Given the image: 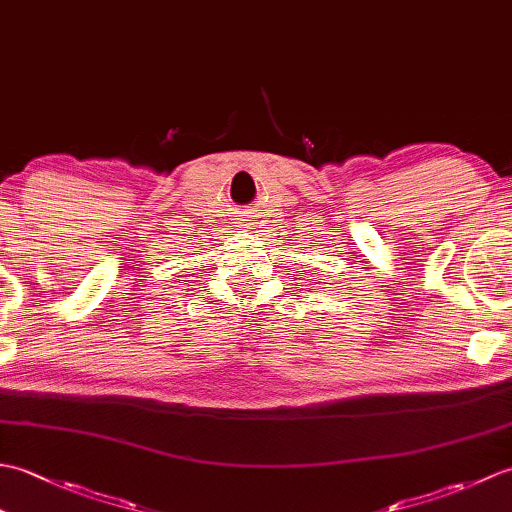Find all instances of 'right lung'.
Segmentation results:
<instances>
[{
    "label": "right lung",
    "instance_id": "add662e5",
    "mask_svg": "<svg viewBox=\"0 0 512 512\" xmlns=\"http://www.w3.org/2000/svg\"><path fill=\"white\" fill-rule=\"evenodd\" d=\"M182 281H184V279H182Z\"/></svg>",
    "mask_w": 512,
    "mask_h": 512
}]
</instances>
